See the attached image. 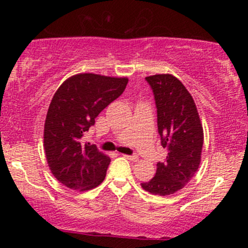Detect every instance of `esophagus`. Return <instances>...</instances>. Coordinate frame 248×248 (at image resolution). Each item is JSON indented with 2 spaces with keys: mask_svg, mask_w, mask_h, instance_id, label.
<instances>
[{
  "mask_svg": "<svg viewBox=\"0 0 248 248\" xmlns=\"http://www.w3.org/2000/svg\"><path fill=\"white\" fill-rule=\"evenodd\" d=\"M124 157H126L127 160H129V161H132V162L139 161V157L136 155H124Z\"/></svg>",
  "mask_w": 248,
  "mask_h": 248,
  "instance_id": "34e87169",
  "label": "esophagus"
}]
</instances>
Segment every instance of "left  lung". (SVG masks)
I'll return each mask as SVG.
<instances>
[{"label": "left lung", "instance_id": "8db88e82", "mask_svg": "<svg viewBox=\"0 0 248 248\" xmlns=\"http://www.w3.org/2000/svg\"><path fill=\"white\" fill-rule=\"evenodd\" d=\"M152 87L162 147L168 150L155 176L141 186L153 195L168 196L189 183L201 164L204 134L197 107L186 86L172 75L146 77Z\"/></svg>", "mask_w": 248, "mask_h": 248}]
</instances>
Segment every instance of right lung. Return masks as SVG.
I'll list each match as a JSON object with an SVG mask.
<instances>
[{
    "instance_id": "1",
    "label": "right lung",
    "mask_w": 248,
    "mask_h": 248,
    "mask_svg": "<svg viewBox=\"0 0 248 248\" xmlns=\"http://www.w3.org/2000/svg\"><path fill=\"white\" fill-rule=\"evenodd\" d=\"M128 78L79 73L66 79L53 95L44 124V150L52 175L78 191L96 187L106 177L110 158L84 143L95 118L122 94Z\"/></svg>"
}]
</instances>
